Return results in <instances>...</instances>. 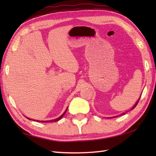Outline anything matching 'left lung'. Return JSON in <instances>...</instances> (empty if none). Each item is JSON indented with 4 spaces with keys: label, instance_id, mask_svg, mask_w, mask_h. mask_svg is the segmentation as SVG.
Returning a JSON list of instances; mask_svg holds the SVG:
<instances>
[{
    "label": "left lung",
    "instance_id": "8db88e82",
    "mask_svg": "<svg viewBox=\"0 0 156 156\" xmlns=\"http://www.w3.org/2000/svg\"><path fill=\"white\" fill-rule=\"evenodd\" d=\"M140 98H139V99H138V100H137L136 103L135 105H134V106H133V107H132V108H131V109H134V108H135V107H136V105H138V102H139V100H140ZM125 113H122V114H120V115H125ZM115 117H117V116H115Z\"/></svg>",
    "mask_w": 156,
    "mask_h": 156
}]
</instances>
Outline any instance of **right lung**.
<instances>
[{
  "mask_svg": "<svg viewBox=\"0 0 156 156\" xmlns=\"http://www.w3.org/2000/svg\"><path fill=\"white\" fill-rule=\"evenodd\" d=\"M67 109H66L65 111V112L62 113V114L60 116V117H58V118H56V119H54V120H46V121H41V122H56V121H58V120H60V119H61V118L63 117V115H64L65 114V113H66V112H67ZM28 118L29 120H31V119H30V118ZM34 120V121H36L35 120ZM37 122H40V120H36Z\"/></svg>",
  "mask_w": 156,
  "mask_h": 156,
  "instance_id": "add662e5",
  "label": "right lung"
}]
</instances>
